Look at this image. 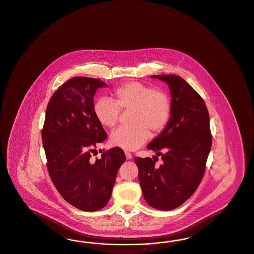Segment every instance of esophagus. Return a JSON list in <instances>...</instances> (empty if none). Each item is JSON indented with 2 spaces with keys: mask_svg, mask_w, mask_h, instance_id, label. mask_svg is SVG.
Returning <instances> with one entry per match:
<instances>
[{
  "mask_svg": "<svg viewBox=\"0 0 254 254\" xmlns=\"http://www.w3.org/2000/svg\"><path fill=\"white\" fill-rule=\"evenodd\" d=\"M125 154H126V158H127V159H131L132 155L130 154V153H128V152H126Z\"/></svg>",
  "mask_w": 254,
  "mask_h": 254,
  "instance_id": "obj_1",
  "label": "esophagus"
}]
</instances>
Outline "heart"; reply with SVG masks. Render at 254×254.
<instances>
[{
  "mask_svg": "<svg viewBox=\"0 0 254 254\" xmlns=\"http://www.w3.org/2000/svg\"><path fill=\"white\" fill-rule=\"evenodd\" d=\"M114 100L100 97L94 104V114L102 126L114 127L118 123L121 109H133L129 127H120L112 132V146L126 151H134L142 146L153 134L166 127L171 115V99L165 92L140 81H131L114 91Z\"/></svg>",
  "mask_w": 254,
  "mask_h": 254,
  "instance_id": "heart-1",
  "label": "heart"
}]
</instances>
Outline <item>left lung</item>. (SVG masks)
<instances>
[{"label": "left lung", "instance_id": "8db88e82", "mask_svg": "<svg viewBox=\"0 0 254 254\" xmlns=\"http://www.w3.org/2000/svg\"><path fill=\"white\" fill-rule=\"evenodd\" d=\"M166 82L171 93V117L147 149L161 156L155 167L150 158H135L143 197L150 206L172 210L184 203L201 183L212 137L209 114L200 95L176 75H153Z\"/></svg>", "mask_w": 254, "mask_h": 254}]
</instances>
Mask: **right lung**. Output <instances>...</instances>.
<instances>
[{"label": "right lung", "instance_id": "right-lung-1", "mask_svg": "<svg viewBox=\"0 0 254 254\" xmlns=\"http://www.w3.org/2000/svg\"><path fill=\"white\" fill-rule=\"evenodd\" d=\"M104 81L75 77L58 88L46 110L42 140L48 170L62 197L82 211L105 206L112 196L116 175L126 156L110 149L99 159H91L97 143L107 138L94 114V96Z\"/></svg>", "mask_w": 254, "mask_h": 254}]
</instances>
